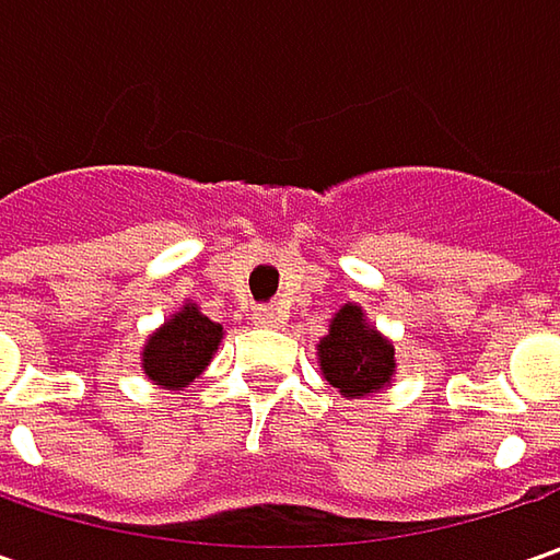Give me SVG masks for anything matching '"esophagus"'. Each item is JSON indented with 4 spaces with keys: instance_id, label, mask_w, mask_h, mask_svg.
Returning <instances> with one entry per match:
<instances>
[{
    "instance_id": "34e87169",
    "label": "esophagus",
    "mask_w": 560,
    "mask_h": 560,
    "mask_svg": "<svg viewBox=\"0 0 560 560\" xmlns=\"http://www.w3.org/2000/svg\"><path fill=\"white\" fill-rule=\"evenodd\" d=\"M252 320H255V327H280L283 324V317H280V312L277 308H255V314H252Z\"/></svg>"
}]
</instances>
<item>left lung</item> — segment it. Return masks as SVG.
<instances>
[{
	"mask_svg": "<svg viewBox=\"0 0 560 560\" xmlns=\"http://www.w3.org/2000/svg\"><path fill=\"white\" fill-rule=\"evenodd\" d=\"M317 364L342 396L380 393L396 371V349L364 320L358 305H342L330 320V334L317 346Z\"/></svg>",
	"mask_w": 560,
	"mask_h": 560,
	"instance_id": "left-lung-1",
	"label": "left lung"
}]
</instances>
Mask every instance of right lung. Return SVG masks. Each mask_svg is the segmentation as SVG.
Returning <instances> with one entry per match:
<instances>
[{"label":"right lung","mask_w":560,"mask_h":560,"mask_svg":"<svg viewBox=\"0 0 560 560\" xmlns=\"http://www.w3.org/2000/svg\"><path fill=\"white\" fill-rule=\"evenodd\" d=\"M221 336V324L208 320L192 302H186L180 312L171 314V320H164L149 336L142 349V371L162 389H180L208 368Z\"/></svg>","instance_id":"right-lung-1"}]
</instances>
